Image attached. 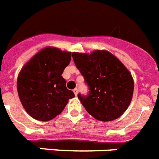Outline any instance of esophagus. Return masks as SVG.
Masks as SVG:
<instances>
[{"mask_svg":"<svg viewBox=\"0 0 159 159\" xmlns=\"http://www.w3.org/2000/svg\"><path fill=\"white\" fill-rule=\"evenodd\" d=\"M73 92H74V93H75V95H77V93H78V89H73Z\"/></svg>","mask_w":159,"mask_h":159,"instance_id":"obj_1","label":"esophagus"}]
</instances>
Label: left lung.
Returning a JSON list of instances; mask_svg holds the SVG:
<instances>
[{
	"label": "left lung",
	"instance_id": "left-lung-1",
	"mask_svg": "<svg viewBox=\"0 0 159 159\" xmlns=\"http://www.w3.org/2000/svg\"><path fill=\"white\" fill-rule=\"evenodd\" d=\"M77 69L89 87L88 95H77L86 110L101 121L119 118L132 98L134 81L127 68L107 50L72 53Z\"/></svg>",
	"mask_w": 159,
	"mask_h": 159
}]
</instances>
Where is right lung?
Listing matches in <instances>:
<instances>
[{"mask_svg":"<svg viewBox=\"0 0 159 159\" xmlns=\"http://www.w3.org/2000/svg\"><path fill=\"white\" fill-rule=\"evenodd\" d=\"M70 59V52L46 47L22 68L17 77V93L31 117L40 121L50 120L75 97L73 92L66 89V82L61 76Z\"/></svg>","mask_w":159,"mask_h":159,"instance_id":"obj_1","label":"right lung"}]
</instances>
